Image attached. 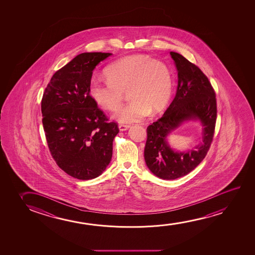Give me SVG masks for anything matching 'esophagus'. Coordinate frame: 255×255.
Instances as JSON below:
<instances>
[{"instance_id":"esophagus-1","label":"esophagus","mask_w":255,"mask_h":255,"mask_svg":"<svg viewBox=\"0 0 255 255\" xmlns=\"http://www.w3.org/2000/svg\"><path fill=\"white\" fill-rule=\"evenodd\" d=\"M129 128V126H126V125H120L119 126V129L120 131H125V130H127Z\"/></svg>"}]
</instances>
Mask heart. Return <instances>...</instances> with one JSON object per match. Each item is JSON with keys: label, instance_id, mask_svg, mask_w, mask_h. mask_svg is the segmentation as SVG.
Wrapping results in <instances>:
<instances>
[{"label": "heart", "instance_id": "heart-1", "mask_svg": "<svg viewBox=\"0 0 255 255\" xmlns=\"http://www.w3.org/2000/svg\"><path fill=\"white\" fill-rule=\"evenodd\" d=\"M105 77L107 81L91 79L89 94L101 108L114 111L127 91L131 100L112 116L119 123L140 122L150 112L164 110L171 98V70L165 63L148 55L137 54L116 61L106 68Z\"/></svg>", "mask_w": 255, "mask_h": 255}]
</instances>
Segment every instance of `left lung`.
<instances>
[{"label":"left lung","instance_id":"left-lung-1","mask_svg":"<svg viewBox=\"0 0 255 255\" xmlns=\"http://www.w3.org/2000/svg\"><path fill=\"white\" fill-rule=\"evenodd\" d=\"M170 55L178 71L177 92L163 117L148 126L144 148L147 167L164 180L184 177L201 163L213 141L217 117L215 92L206 75L180 54ZM191 121L203 126V141L192 150L172 148L167 136Z\"/></svg>","mask_w":255,"mask_h":255}]
</instances>
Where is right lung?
Here are the masks:
<instances>
[{"mask_svg":"<svg viewBox=\"0 0 255 255\" xmlns=\"http://www.w3.org/2000/svg\"><path fill=\"white\" fill-rule=\"evenodd\" d=\"M112 55L79 54L53 75L42 97V125L51 155L67 174L80 180L105 171L119 132L89 94L93 70Z\"/></svg>","mask_w":255,"mask_h":255,"instance_id":"1","label":"right lung"}]
</instances>
